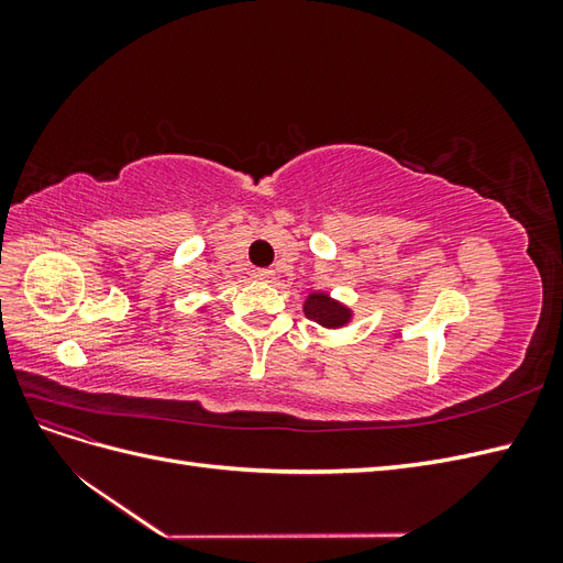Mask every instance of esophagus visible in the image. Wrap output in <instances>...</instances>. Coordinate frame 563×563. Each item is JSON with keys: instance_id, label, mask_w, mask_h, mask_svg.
I'll return each instance as SVG.
<instances>
[{"instance_id": "esophagus-1", "label": "esophagus", "mask_w": 563, "mask_h": 563, "mask_svg": "<svg viewBox=\"0 0 563 563\" xmlns=\"http://www.w3.org/2000/svg\"><path fill=\"white\" fill-rule=\"evenodd\" d=\"M253 277H255V279H261V282H272V279H275V269L261 267V269H255V272H253Z\"/></svg>"}]
</instances>
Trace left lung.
Here are the masks:
<instances>
[{"label":"left lung","instance_id":"1","mask_svg":"<svg viewBox=\"0 0 563 563\" xmlns=\"http://www.w3.org/2000/svg\"><path fill=\"white\" fill-rule=\"evenodd\" d=\"M305 317L321 323V327H343L350 319V310L343 308V305L331 300L327 294H312L305 302Z\"/></svg>","mask_w":563,"mask_h":563}]
</instances>
